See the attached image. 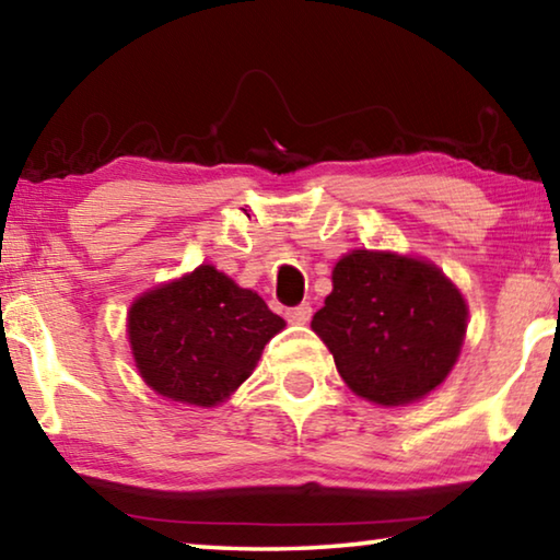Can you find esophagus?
Listing matches in <instances>:
<instances>
[{
    "label": "esophagus",
    "instance_id": "1",
    "mask_svg": "<svg viewBox=\"0 0 560 560\" xmlns=\"http://www.w3.org/2000/svg\"><path fill=\"white\" fill-rule=\"evenodd\" d=\"M311 314H314L311 303H299V306L287 308V320H289V324L303 326V324H308V320H311Z\"/></svg>",
    "mask_w": 560,
    "mask_h": 560
}]
</instances>
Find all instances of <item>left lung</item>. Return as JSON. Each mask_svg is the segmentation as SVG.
<instances>
[{"mask_svg":"<svg viewBox=\"0 0 560 560\" xmlns=\"http://www.w3.org/2000/svg\"><path fill=\"white\" fill-rule=\"evenodd\" d=\"M348 387L377 405L434 390L459 355L467 303L432 264L358 249L334 269L311 320Z\"/></svg>","mask_w":560,"mask_h":560,"instance_id":"1","label":"left lung"}]
</instances>
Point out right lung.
<instances>
[{"label":"right lung","instance_id":"1","mask_svg":"<svg viewBox=\"0 0 560 560\" xmlns=\"http://www.w3.org/2000/svg\"><path fill=\"white\" fill-rule=\"evenodd\" d=\"M283 328L261 296L214 267H197L132 303L130 348L138 371L170 400L212 407L234 393Z\"/></svg>","mask_w":560,"mask_h":560}]
</instances>
